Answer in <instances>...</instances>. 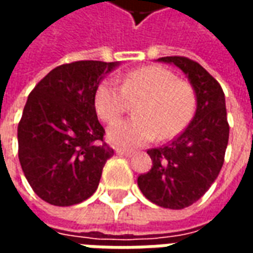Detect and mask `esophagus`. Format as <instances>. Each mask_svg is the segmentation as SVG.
<instances>
[{
  "label": "esophagus",
  "mask_w": 253,
  "mask_h": 253,
  "mask_svg": "<svg viewBox=\"0 0 253 253\" xmlns=\"http://www.w3.org/2000/svg\"><path fill=\"white\" fill-rule=\"evenodd\" d=\"M116 153L122 154V156H126V157H131L132 156L131 150H126V149H118Z\"/></svg>",
  "instance_id": "34e87169"
}]
</instances>
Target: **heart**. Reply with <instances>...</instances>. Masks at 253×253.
<instances>
[{
  "label": "heart",
  "mask_w": 253,
  "mask_h": 253,
  "mask_svg": "<svg viewBox=\"0 0 253 253\" xmlns=\"http://www.w3.org/2000/svg\"><path fill=\"white\" fill-rule=\"evenodd\" d=\"M141 100L135 118L118 122L108 130V139L118 148H138L179 135L196 110V93L188 81L179 80L163 66H146L127 73L122 86L105 80L94 93V108L107 123H114L126 111L127 101Z\"/></svg>",
  "instance_id": "obj_1"
}]
</instances>
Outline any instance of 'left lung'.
I'll return each mask as SVG.
<instances>
[{"mask_svg": "<svg viewBox=\"0 0 253 253\" xmlns=\"http://www.w3.org/2000/svg\"><path fill=\"white\" fill-rule=\"evenodd\" d=\"M186 73L196 93V111L184 131L161 148L149 149L152 168L138 187L154 205L172 210L191 206L206 194L225 160L229 123L221 85L205 67L186 57H163Z\"/></svg>", "mask_w": 253, "mask_h": 253, "instance_id": "8db88e82", "label": "left lung"}]
</instances>
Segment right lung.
<instances>
[{"mask_svg": "<svg viewBox=\"0 0 253 253\" xmlns=\"http://www.w3.org/2000/svg\"><path fill=\"white\" fill-rule=\"evenodd\" d=\"M116 62L76 61L52 69L25 103L17 127L19 160L41 199L73 206L93 195L114 149L94 108L101 78Z\"/></svg>", "mask_w": 253, "mask_h": 253, "instance_id": "add662e5", "label": "right lung"}]
</instances>
